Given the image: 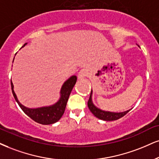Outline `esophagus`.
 I'll list each match as a JSON object with an SVG mask.
<instances>
[{
    "label": "esophagus",
    "instance_id": "1",
    "mask_svg": "<svg viewBox=\"0 0 159 159\" xmlns=\"http://www.w3.org/2000/svg\"><path fill=\"white\" fill-rule=\"evenodd\" d=\"M88 74H89V70L86 69V68H83V69L80 70L79 73H78V78H79V79H82V78L87 76Z\"/></svg>",
    "mask_w": 159,
    "mask_h": 159
}]
</instances>
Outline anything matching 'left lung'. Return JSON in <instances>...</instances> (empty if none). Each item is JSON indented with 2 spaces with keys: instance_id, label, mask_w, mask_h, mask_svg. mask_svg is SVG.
Here are the masks:
<instances>
[{
  "instance_id": "1",
  "label": "left lung",
  "mask_w": 159,
  "mask_h": 159,
  "mask_svg": "<svg viewBox=\"0 0 159 159\" xmlns=\"http://www.w3.org/2000/svg\"><path fill=\"white\" fill-rule=\"evenodd\" d=\"M92 91L91 92V94H90V97L88 102V106L91 112L96 117H97L98 119H102L104 121H114L117 120V119L121 118V117L124 116L125 115H126L130 110L125 111V112H121V113H113V112H109V111H104L102 110L99 109L98 107L95 106L93 104L92 102Z\"/></svg>"
}]
</instances>
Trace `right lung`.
<instances>
[{"mask_svg":"<svg viewBox=\"0 0 159 159\" xmlns=\"http://www.w3.org/2000/svg\"><path fill=\"white\" fill-rule=\"evenodd\" d=\"M25 44L26 43H25L23 46H25ZM76 82V76H70L69 79L66 80L62 85L61 91H60V98L57 102H56L54 105H51V106L38 107V108H28V107L21 105L17 99L15 91H14V85L11 82V87L15 100L25 114L34 121L40 123V124L52 125L60 120L62 116L63 115L66 105H67L68 97H69L70 92L73 89Z\"/></svg>","mask_w":159,"mask_h":159,"instance_id":"obj_1","label":"right lung"}]
</instances>
